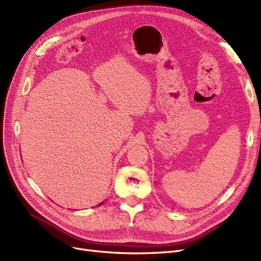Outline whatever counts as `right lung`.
Returning <instances> with one entry per match:
<instances>
[{
    "label": "right lung",
    "mask_w": 261,
    "mask_h": 261,
    "mask_svg": "<svg viewBox=\"0 0 261 261\" xmlns=\"http://www.w3.org/2000/svg\"><path fill=\"white\" fill-rule=\"evenodd\" d=\"M102 203H103V202H102ZM102 203H100V204H99V205H101V204H102Z\"/></svg>",
    "instance_id": "add662e5"
}]
</instances>
